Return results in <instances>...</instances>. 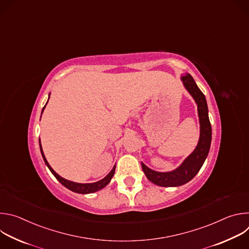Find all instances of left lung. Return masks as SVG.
I'll return each mask as SVG.
<instances>
[{
  "label": "left lung",
  "mask_w": 249,
  "mask_h": 249,
  "mask_svg": "<svg viewBox=\"0 0 249 249\" xmlns=\"http://www.w3.org/2000/svg\"><path fill=\"white\" fill-rule=\"evenodd\" d=\"M181 79L186 89L196 100L198 106V114L200 120V139L195 151L183 161V163L178 168H176L173 171L158 172L150 169L144 163H142V168H143L147 178L153 183L163 187L179 186L190 181L203 165L211 146L212 127L208 116V106L205 95L197 87L191 75L187 74V76H183Z\"/></svg>",
  "instance_id": "1"
}]
</instances>
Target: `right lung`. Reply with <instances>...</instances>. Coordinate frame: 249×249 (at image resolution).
I'll return each instance as SVG.
<instances>
[{
  "mask_svg": "<svg viewBox=\"0 0 249 249\" xmlns=\"http://www.w3.org/2000/svg\"><path fill=\"white\" fill-rule=\"evenodd\" d=\"M49 96H50V95H49ZM44 108H45V106L43 107V109H44ZM43 109H42V111H43ZM39 146H40V151H41L42 158H43V160H44L46 165H47L48 168L50 169V171L53 173V175L60 181L61 184H63L65 187H67L68 189L72 190V191H74V192H76V193L88 194V193H93V192H95V191H98V190L102 189L103 187H105L106 185H107V184L110 182V180H111V178H112V176L114 175L115 167H116L115 165L113 166V168L111 169V171H110L107 175H106L103 179H101V180H99V181H97V182H94V183H85V184H83V183H76V182H73V181H69V180L63 178V177H61L60 175H58V174L53 170V168L49 165V163H48V161H47V160H46V158H45V156H44V154H43V151H42V148H41L40 140H39Z\"/></svg>",
  "mask_w": 249,
  "mask_h": 249,
  "instance_id": "1",
  "label": "right lung"
}]
</instances>
